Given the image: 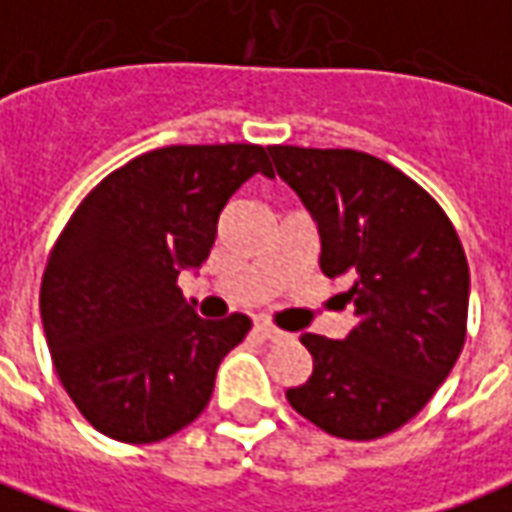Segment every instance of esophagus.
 <instances>
[{
	"instance_id": "1",
	"label": "esophagus",
	"mask_w": 512,
	"mask_h": 512,
	"mask_svg": "<svg viewBox=\"0 0 512 512\" xmlns=\"http://www.w3.org/2000/svg\"><path fill=\"white\" fill-rule=\"evenodd\" d=\"M255 334H260L263 340H279V337H282V332L274 329L271 323H255Z\"/></svg>"
}]
</instances>
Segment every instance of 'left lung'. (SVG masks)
<instances>
[{
	"mask_svg": "<svg viewBox=\"0 0 512 512\" xmlns=\"http://www.w3.org/2000/svg\"><path fill=\"white\" fill-rule=\"evenodd\" d=\"M321 235V271L348 277L356 326L343 340L301 334L312 376L285 392L332 436L370 441L422 411L466 340L469 263L439 202L359 150L268 147Z\"/></svg>",
	"mask_w": 512,
	"mask_h": 512,
	"instance_id": "obj_1",
	"label": "left lung"
}]
</instances>
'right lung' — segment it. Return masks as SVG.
<instances>
[{
	"instance_id": "right-lung-1",
	"label": "right lung",
	"mask_w": 512,
	"mask_h": 512,
	"mask_svg": "<svg viewBox=\"0 0 512 512\" xmlns=\"http://www.w3.org/2000/svg\"><path fill=\"white\" fill-rule=\"evenodd\" d=\"M257 172L271 178L260 145L158 147L101 180L51 249L46 343L65 392L109 439L161 441L208 406L252 321H205L178 277L208 260L219 213Z\"/></svg>"
}]
</instances>
